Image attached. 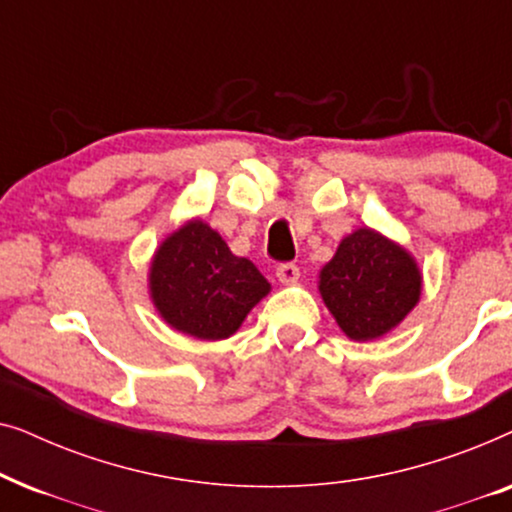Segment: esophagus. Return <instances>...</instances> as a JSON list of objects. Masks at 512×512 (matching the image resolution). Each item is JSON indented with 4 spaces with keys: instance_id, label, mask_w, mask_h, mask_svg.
I'll return each mask as SVG.
<instances>
[{
    "instance_id": "obj_1",
    "label": "esophagus",
    "mask_w": 512,
    "mask_h": 512,
    "mask_svg": "<svg viewBox=\"0 0 512 512\" xmlns=\"http://www.w3.org/2000/svg\"><path fill=\"white\" fill-rule=\"evenodd\" d=\"M298 277H300V268H298V265H293V263L277 265V279H279V282H282V284H296Z\"/></svg>"
}]
</instances>
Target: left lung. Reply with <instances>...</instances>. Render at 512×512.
<instances>
[{
	"label": "left lung",
	"mask_w": 512,
	"mask_h": 512,
	"mask_svg": "<svg viewBox=\"0 0 512 512\" xmlns=\"http://www.w3.org/2000/svg\"><path fill=\"white\" fill-rule=\"evenodd\" d=\"M319 293L342 333L375 340L401 324L422 296V272L401 244L373 228L342 237L319 272Z\"/></svg>",
	"instance_id": "left-lung-1"
}]
</instances>
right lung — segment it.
I'll use <instances>...</instances> for the list:
<instances>
[{"mask_svg": "<svg viewBox=\"0 0 512 512\" xmlns=\"http://www.w3.org/2000/svg\"><path fill=\"white\" fill-rule=\"evenodd\" d=\"M149 293L165 324L198 340H223L268 296L270 282L214 228L191 219L153 254Z\"/></svg>", "mask_w": 512, "mask_h": 512, "instance_id": "obj_1", "label": "right lung"}]
</instances>
